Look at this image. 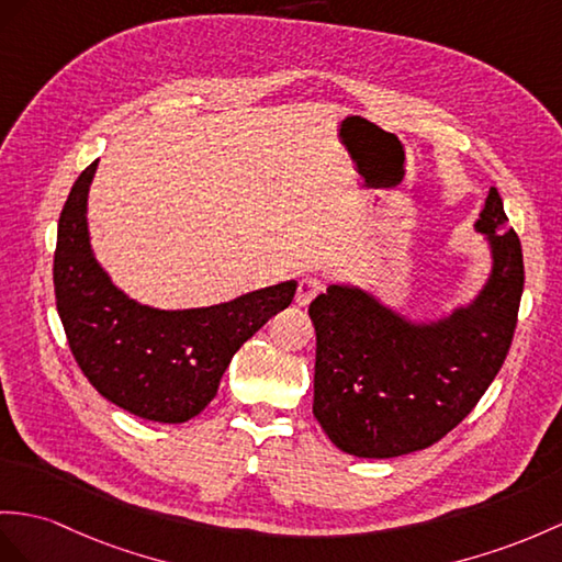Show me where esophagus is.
Segmentation results:
<instances>
[{"label": "esophagus", "instance_id": "34e87169", "mask_svg": "<svg viewBox=\"0 0 562 562\" xmlns=\"http://www.w3.org/2000/svg\"><path fill=\"white\" fill-rule=\"evenodd\" d=\"M322 291V281L317 277H303L297 283V293H295V303L300 307H307L314 295H317Z\"/></svg>", "mask_w": 562, "mask_h": 562}]
</instances>
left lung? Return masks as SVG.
Masks as SVG:
<instances>
[{
    "instance_id": "8db88e82",
    "label": "left lung",
    "mask_w": 562,
    "mask_h": 562,
    "mask_svg": "<svg viewBox=\"0 0 562 562\" xmlns=\"http://www.w3.org/2000/svg\"><path fill=\"white\" fill-rule=\"evenodd\" d=\"M474 231L488 243V279L446 317L413 322L348 283H331L312 300V413L344 453L381 460L429 448L472 413L496 379L525 289L522 245L496 188Z\"/></svg>"
}]
</instances>
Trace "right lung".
I'll return each mask as SVG.
<instances>
[{
	"mask_svg": "<svg viewBox=\"0 0 562 562\" xmlns=\"http://www.w3.org/2000/svg\"><path fill=\"white\" fill-rule=\"evenodd\" d=\"M94 171L98 161L78 176L57 228L54 295L68 348L106 401L149 422H188L212 403L245 340L291 305L297 283L283 281L210 307L140 305L94 259L88 231Z\"/></svg>",
	"mask_w": 562,
	"mask_h": 562,
	"instance_id": "obj_1",
	"label": "right lung"
}]
</instances>
